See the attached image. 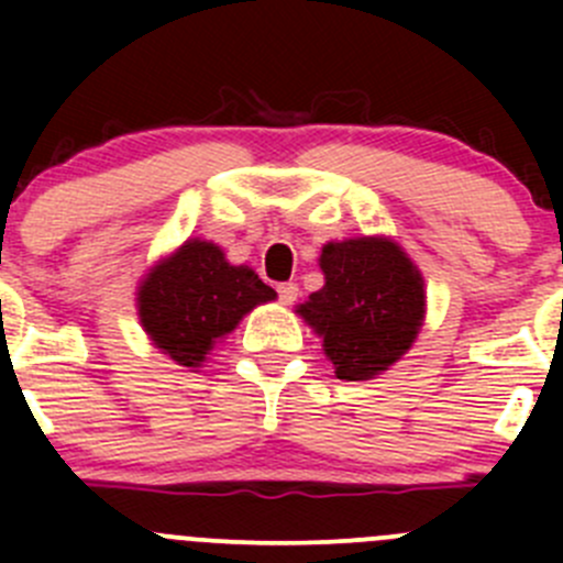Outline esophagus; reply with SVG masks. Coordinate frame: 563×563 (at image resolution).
<instances>
[{
  "label": "esophagus",
  "instance_id": "34e87169",
  "mask_svg": "<svg viewBox=\"0 0 563 563\" xmlns=\"http://www.w3.org/2000/svg\"><path fill=\"white\" fill-rule=\"evenodd\" d=\"M277 297H280L283 305H294L299 297V286L297 283H280V286H277Z\"/></svg>",
  "mask_w": 563,
  "mask_h": 563
}]
</instances>
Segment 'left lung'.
<instances>
[{
	"mask_svg": "<svg viewBox=\"0 0 563 563\" xmlns=\"http://www.w3.org/2000/svg\"><path fill=\"white\" fill-rule=\"evenodd\" d=\"M323 288L297 313L323 338L334 376L367 382L389 371L424 321V280L387 236L327 242L318 258Z\"/></svg>",
	"mask_w": 563,
	"mask_h": 563,
	"instance_id": "1",
	"label": "left lung"
}]
</instances>
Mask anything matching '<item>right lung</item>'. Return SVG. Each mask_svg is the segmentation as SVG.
Wrapping results in <instances>:
<instances>
[{
	"label": "right lung",
	"instance_id": "right-lung-1",
	"mask_svg": "<svg viewBox=\"0 0 563 563\" xmlns=\"http://www.w3.org/2000/svg\"><path fill=\"white\" fill-rule=\"evenodd\" d=\"M277 294L250 266H234L212 242L187 240L139 286L144 332L181 367H201L220 338Z\"/></svg>",
	"mask_w": 563,
	"mask_h": 563
}]
</instances>
